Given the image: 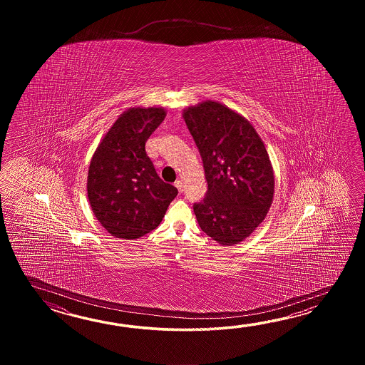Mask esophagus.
Instances as JSON below:
<instances>
[{"label": "esophagus", "mask_w": 365, "mask_h": 365, "mask_svg": "<svg viewBox=\"0 0 365 365\" xmlns=\"http://www.w3.org/2000/svg\"><path fill=\"white\" fill-rule=\"evenodd\" d=\"M175 186L178 187V190H179L180 193L184 192V185H182V181H181V180H176V181H175Z\"/></svg>", "instance_id": "34e87169"}]
</instances>
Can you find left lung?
<instances>
[{"label":"left lung","instance_id":"1","mask_svg":"<svg viewBox=\"0 0 365 365\" xmlns=\"http://www.w3.org/2000/svg\"><path fill=\"white\" fill-rule=\"evenodd\" d=\"M200 150L207 193L193 206L202 231L220 245L240 244L272 207L275 178L264 140L239 112L205 101L182 110Z\"/></svg>","mask_w":365,"mask_h":365}]
</instances>
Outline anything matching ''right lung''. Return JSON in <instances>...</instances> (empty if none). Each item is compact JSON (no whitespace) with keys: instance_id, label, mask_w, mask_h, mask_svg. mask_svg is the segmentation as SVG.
Instances as JSON below:
<instances>
[{"instance_id":"add662e5","label":"right lung","mask_w":365,"mask_h":365,"mask_svg":"<svg viewBox=\"0 0 365 365\" xmlns=\"http://www.w3.org/2000/svg\"><path fill=\"white\" fill-rule=\"evenodd\" d=\"M163 107H132L101 138L87 175V197L107 232L134 240L160 225L178 189L156 173L145 145L162 124Z\"/></svg>"}]
</instances>
